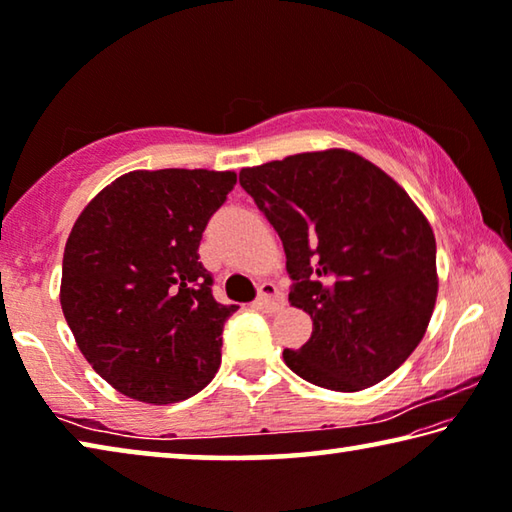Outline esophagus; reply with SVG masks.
<instances>
[{"label": "esophagus", "instance_id": "34e87169", "mask_svg": "<svg viewBox=\"0 0 512 512\" xmlns=\"http://www.w3.org/2000/svg\"><path fill=\"white\" fill-rule=\"evenodd\" d=\"M280 291H277V287L273 282H264L262 287H259V298L255 300V307L259 311H275L277 307H280Z\"/></svg>", "mask_w": 512, "mask_h": 512}]
</instances>
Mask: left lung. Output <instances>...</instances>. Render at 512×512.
I'll list each match as a JSON object with an SVG mask.
<instances>
[{
	"label": "left lung",
	"mask_w": 512,
	"mask_h": 512,
	"mask_svg": "<svg viewBox=\"0 0 512 512\" xmlns=\"http://www.w3.org/2000/svg\"><path fill=\"white\" fill-rule=\"evenodd\" d=\"M239 183L282 239L289 302L314 323L300 350H284V363L339 393L400 368L438 298L436 237L411 196L348 149L246 167Z\"/></svg>",
	"instance_id": "obj_1"
}]
</instances>
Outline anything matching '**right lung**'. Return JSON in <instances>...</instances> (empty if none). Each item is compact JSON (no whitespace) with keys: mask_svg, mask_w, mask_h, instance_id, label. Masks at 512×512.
<instances>
[{"mask_svg":"<svg viewBox=\"0 0 512 512\" xmlns=\"http://www.w3.org/2000/svg\"><path fill=\"white\" fill-rule=\"evenodd\" d=\"M235 171H128L85 205L69 232L60 307L97 375L121 395L173 404L210 384L237 305L212 296L198 262Z\"/></svg>","mask_w":512,"mask_h":512,"instance_id":"add662e5","label":"right lung"}]
</instances>
